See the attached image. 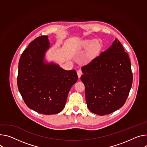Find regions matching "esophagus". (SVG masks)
<instances>
[{
    "label": "esophagus",
    "instance_id": "esophagus-1",
    "mask_svg": "<svg viewBox=\"0 0 147 147\" xmlns=\"http://www.w3.org/2000/svg\"><path fill=\"white\" fill-rule=\"evenodd\" d=\"M77 75H78V78H80V77H81V76H82V71L81 70H77Z\"/></svg>",
    "mask_w": 147,
    "mask_h": 147
}]
</instances>
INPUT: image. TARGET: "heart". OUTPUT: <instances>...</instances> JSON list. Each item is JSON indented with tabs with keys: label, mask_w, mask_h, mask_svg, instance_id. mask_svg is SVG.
<instances>
[{
	"label": "heart",
	"mask_w": 147,
	"mask_h": 147,
	"mask_svg": "<svg viewBox=\"0 0 147 147\" xmlns=\"http://www.w3.org/2000/svg\"><path fill=\"white\" fill-rule=\"evenodd\" d=\"M83 47L84 49H89L87 55V57L88 59L96 57L100 50V45L96 40H88L85 41L83 43Z\"/></svg>",
	"instance_id": "heart-1"
}]
</instances>
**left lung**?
Masks as SVG:
<instances>
[{
  "label": "left lung",
  "instance_id": "left-lung-1",
  "mask_svg": "<svg viewBox=\"0 0 147 147\" xmlns=\"http://www.w3.org/2000/svg\"><path fill=\"white\" fill-rule=\"evenodd\" d=\"M87 105L97 115L109 114L125 104L132 84L128 55L117 38L82 67Z\"/></svg>",
  "mask_w": 147,
  "mask_h": 147
}]
</instances>
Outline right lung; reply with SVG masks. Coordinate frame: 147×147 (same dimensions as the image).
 Returning <instances> with one entry per match:
<instances>
[{
  "label": "right lung",
  "mask_w": 147,
  "mask_h": 147,
  "mask_svg": "<svg viewBox=\"0 0 147 147\" xmlns=\"http://www.w3.org/2000/svg\"><path fill=\"white\" fill-rule=\"evenodd\" d=\"M49 45L47 36L32 41L20 56L18 76V89L26 104L45 115L61 111L78 80L75 70H65L58 64L45 62Z\"/></svg>",
  "instance_id": "add662e5"
}]
</instances>
